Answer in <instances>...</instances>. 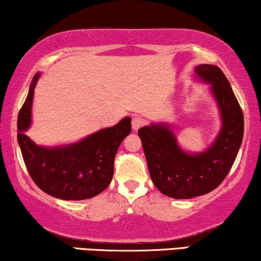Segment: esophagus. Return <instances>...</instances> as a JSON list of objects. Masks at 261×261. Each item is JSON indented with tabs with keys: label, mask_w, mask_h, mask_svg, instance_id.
Instances as JSON below:
<instances>
[{
	"label": "esophagus",
	"mask_w": 261,
	"mask_h": 261,
	"mask_svg": "<svg viewBox=\"0 0 261 261\" xmlns=\"http://www.w3.org/2000/svg\"><path fill=\"white\" fill-rule=\"evenodd\" d=\"M145 124V120L142 119L141 116H134L133 120H132V127H133L134 130H138L139 128L142 127Z\"/></svg>",
	"instance_id": "1"
}]
</instances>
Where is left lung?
Wrapping results in <instances>:
<instances>
[{"instance_id": "8db88e82", "label": "left lung", "mask_w": 261, "mask_h": 261, "mask_svg": "<svg viewBox=\"0 0 261 261\" xmlns=\"http://www.w3.org/2000/svg\"><path fill=\"white\" fill-rule=\"evenodd\" d=\"M197 76L212 84L222 128L205 152L181 151L167 124H151L138 130L153 184L172 198H192L215 190L227 177L244 137V114L227 77L215 65L202 64Z\"/></svg>"}]
</instances>
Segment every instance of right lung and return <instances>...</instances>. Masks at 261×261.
<instances>
[{
  "label": "right lung",
  "instance_id": "right-lung-1",
  "mask_svg": "<svg viewBox=\"0 0 261 261\" xmlns=\"http://www.w3.org/2000/svg\"><path fill=\"white\" fill-rule=\"evenodd\" d=\"M38 78L35 74L17 115V141L28 173L38 188L60 199L80 201L101 194L112 181L114 159L120 144L130 133V119L126 117L116 126L98 130L77 144L53 148L37 146L24 132L31 126Z\"/></svg>",
  "mask_w": 261,
  "mask_h": 261
}]
</instances>
